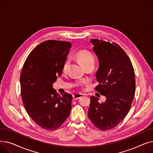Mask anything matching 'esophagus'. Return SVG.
Segmentation results:
<instances>
[{"mask_svg": "<svg viewBox=\"0 0 153 153\" xmlns=\"http://www.w3.org/2000/svg\"><path fill=\"white\" fill-rule=\"evenodd\" d=\"M83 94H75L73 95V99L74 100H77V99H79V98H81V97H82Z\"/></svg>", "mask_w": 153, "mask_h": 153, "instance_id": "obj_1", "label": "esophagus"}]
</instances>
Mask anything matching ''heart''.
Listing matches in <instances>:
<instances>
[{
    "mask_svg": "<svg viewBox=\"0 0 153 153\" xmlns=\"http://www.w3.org/2000/svg\"><path fill=\"white\" fill-rule=\"evenodd\" d=\"M76 58L82 66H84L88 64L94 63V58L93 54L89 51L83 50L77 53ZM68 66V62H66L64 64L63 70H65Z\"/></svg>",
    "mask_w": 153,
    "mask_h": 153,
    "instance_id": "b5f03b06",
    "label": "heart"
}]
</instances>
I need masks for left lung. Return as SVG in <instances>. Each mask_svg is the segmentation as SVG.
Listing matches in <instances>:
<instances>
[{"mask_svg": "<svg viewBox=\"0 0 153 153\" xmlns=\"http://www.w3.org/2000/svg\"><path fill=\"white\" fill-rule=\"evenodd\" d=\"M99 66L96 72L99 85L95 90L105 96L104 102L91 97L88 116L99 130L117 126L128 114L135 93L134 71L129 57L117 44L91 39Z\"/></svg>", "mask_w": 153, "mask_h": 153, "instance_id": "8db88e82", "label": "left lung"}]
</instances>
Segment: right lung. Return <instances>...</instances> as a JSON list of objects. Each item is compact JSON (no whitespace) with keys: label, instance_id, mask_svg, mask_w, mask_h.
Wrapping results in <instances>:
<instances>
[{"label":"right lung","instance_id":"right-lung-1","mask_svg":"<svg viewBox=\"0 0 153 153\" xmlns=\"http://www.w3.org/2000/svg\"><path fill=\"white\" fill-rule=\"evenodd\" d=\"M71 44L48 40L28 55L20 75L21 95L27 114L48 130L58 128L69 117L72 96L59 95L53 84L60 77Z\"/></svg>","mask_w":153,"mask_h":153}]
</instances>
